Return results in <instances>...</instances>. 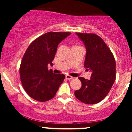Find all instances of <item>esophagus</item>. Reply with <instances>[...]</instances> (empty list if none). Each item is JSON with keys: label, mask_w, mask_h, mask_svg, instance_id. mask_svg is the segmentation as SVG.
Returning <instances> with one entry per match:
<instances>
[{"label": "esophagus", "mask_w": 132, "mask_h": 132, "mask_svg": "<svg viewBox=\"0 0 132 132\" xmlns=\"http://www.w3.org/2000/svg\"><path fill=\"white\" fill-rule=\"evenodd\" d=\"M66 78L68 80H72L73 78V77H71V76L69 75H66Z\"/></svg>", "instance_id": "esophagus-1"}]
</instances>
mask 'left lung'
Masks as SVG:
<instances>
[{"mask_svg":"<svg viewBox=\"0 0 132 132\" xmlns=\"http://www.w3.org/2000/svg\"><path fill=\"white\" fill-rule=\"evenodd\" d=\"M84 43V66L92 71L90 80L79 77L82 87L75 96L86 104H95L105 98L116 80V61L104 41L95 34L76 32Z\"/></svg>","mask_w":132,"mask_h":132,"instance_id":"8db88e82","label":"left lung"}]
</instances>
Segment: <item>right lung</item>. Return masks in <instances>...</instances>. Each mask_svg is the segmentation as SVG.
I'll list each match as a JSON object with an SVG mask.
<instances>
[{"label": "right lung", "instance_id": "obj_1", "mask_svg": "<svg viewBox=\"0 0 132 132\" xmlns=\"http://www.w3.org/2000/svg\"><path fill=\"white\" fill-rule=\"evenodd\" d=\"M71 32H48L34 40L27 49L20 66V75L28 95L38 102L52 99L65 78L48 69L52 66L59 43Z\"/></svg>", "mask_w": 132, "mask_h": 132}]
</instances>
